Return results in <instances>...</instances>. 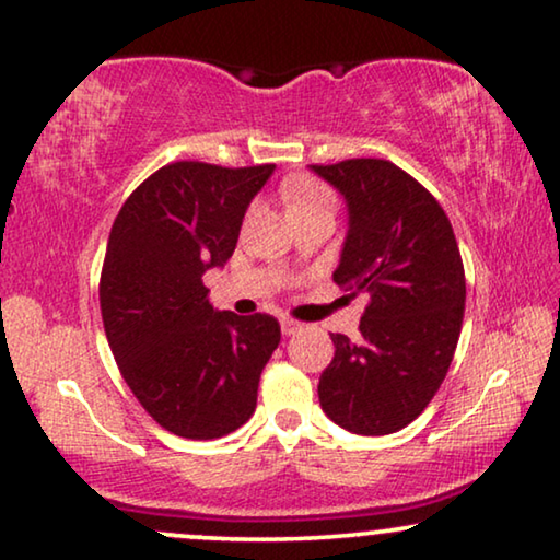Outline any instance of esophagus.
<instances>
[{
    "mask_svg": "<svg viewBox=\"0 0 560 560\" xmlns=\"http://www.w3.org/2000/svg\"><path fill=\"white\" fill-rule=\"evenodd\" d=\"M280 328H282V334H285V336H293V334L301 331L303 324H301V320H295V318L282 316V318H280Z\"/></svg>",
    "mask_w": 560,
    "mask_h": 560,
    "instance_id": "esophagus-1",
    "label": "esophagus"
}]
</instances>
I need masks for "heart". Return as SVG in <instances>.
<instances>
[{
  "label": "heart",
  "mask_w": 560,
  "mask_h": 560,
  "mask_svg": "<svg viewBox=\"0 0 560 560\" xmlns=\"http://www.w3.org/2000/svg\"><path fill=\"white\" fill-rule=\"evenodd\" d=\"M285 198L290 211L313 209V206H334V190L316 178H295L285 186Z\"/></svg>",
  "instance_id": "b5f03b06"
}]
</instances>
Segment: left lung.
I'll list each match as a JSON object with an SVG mask.
<instances>
[{
	"label": "left lung",
	"mask_w": 560,
	"mask_h": 560,
	"mask_svg": "<svg viewBox=\"0 0 560 560\" xmlns=\"http://www.w3.org/2000/svg\"><path fill=\"white\" fill-rule=\"evenodd\" d=\"M311 167L349 203L334 282L370 298L359 339L331 336L320 408L351 433H395L428 408L454 359L466 303L462 252L431 190L389 160Z\"/></svg>",
	"instance_id": "8db88e82"
}]
</instances>
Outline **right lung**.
Returning a JSON list of instances; mask_svg holds the SVG:
<instances>
[{"label": "right lung", "instance_id": "right-lung-1", "mask_svg": "<svg viewBox=\"0 0 560 560\" xmlns=\"http://www.w3.org/2000/svg\"><path fill=\"white\" fill-rule=\"evenodd\" d=\"M272 163L163 165L114 219L98 280L104 331L150 418L180 439L236 431L280 343L278 318L213 311L203 272L234 255L244 211Z\"/></svg>", "mask_w": 560, "mask_h": 560}]
</instances>
